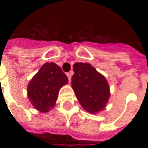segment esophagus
<instances>
[{
  "instance_id": "esophagus-1",
  "label": "esophagus",
  "mask_w": 148,
  "mask_h": 148,
  "mask_svg": "<svg viewBox=\"0 0 148 148\" xmlns=\"http://www.w3.org/2000/svg\"><path fill=\"white\" fill-rule=\"evenodd\" d=\"M67 76L68 80H69V81H71V73H67Z\"/></svg>"
}]
</instances>
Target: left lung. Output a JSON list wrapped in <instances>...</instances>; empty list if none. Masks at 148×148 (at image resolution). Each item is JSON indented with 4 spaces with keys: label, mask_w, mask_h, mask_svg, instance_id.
<instances>
[{
    "label": "left lung",
    "mask_w": 148,
    "mask_h": 148,
    "mask_svg": "<svg viewBox=\"0 0 148 148\" xmlns=\"http://www.w3.org/2000/svg\"><path fill=\"white\" fill-rule=\"evenodd\" d=\"M73 70L72 88L84 109L93 114L103 110L110 97L105 77L88 63H75Z\"/></svg>",
    "instance_id": "8db88e82"
}]
</instances>
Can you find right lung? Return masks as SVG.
<instances>
[{"mask_svg":"<svg viewBox=\"0 0 148 148\" xmlns=\"http://www.w3.org/2000/svg\"><path fill=\"white\" fill-rule=\"evenodd\" d=\"M67 83V77L59 66L46 63L30 81L27 96L37 110L47 112L55 104L60 88Z\"/></svg>","mask_w":148,"mask_h":148,"instance_id":"add662e5","label":"right lung"}]
</instances>
